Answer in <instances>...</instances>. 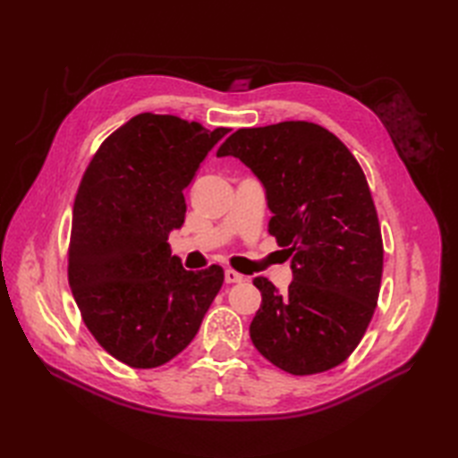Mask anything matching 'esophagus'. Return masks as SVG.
<instances>
[{
    "mask_svg": "<svg viewBox=\"0 0 458 458\" xmlns=\"http://www.w3.org/2000/svg\"><path fill=\"white\" fill-rule=\"evenodd\" d=\"M224 281H226V284H242V281H244V276L238 274L234 269H226L224 271Z\"/></svg>",
    "mask_w": 458,
    "mask_h": 458,
    "instance_id": "obj_1",
    "label": "esophagus"
}]
</instances>
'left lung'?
Listing matches in <instances>:
<instances>
[{"instance_id":"8db88e82","label":"left lung","mask_w":458,"mask_h":458,"mask_svg":"<svg viewBox=\"0 0 458 458\" xmlns=\"http://www.w3.org/2000/svg\"><path fill=\"white\" fill-rule=\"evenodd\" d=\"M240 159L266 189L269 234L291 258L281 295L256 277L261 307L250 338L293 376L327 372L354 352L372 320L384 246L369 187L354 155L310 122L238 130L218 157Z\"/></svg>"}]
</instances>
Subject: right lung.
I'll use <instances>...</instances> for the list:
<instances>
[{"mask_svg":"<svg viewBox=\"0 0 458 458\" xmlns=\"http://www.w3.org/2000/svg\"><path fill=\"white\" fill-rule=\"evenodd\" d=\"M230 130L140 114L106 140L76 192L68 284L98 344L131 368H157L191 344L224 284L220 266L171 256L189 187Z\"/></svg>","mask_w":458,"mask_h":458,"instance_id":"obj_1","label":"right lung"}]
</instances>
